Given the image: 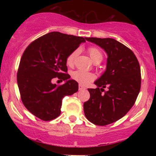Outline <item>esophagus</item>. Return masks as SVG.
<instances>
[{
    "label": "esophagus",
    "mask_w": 156,
    "mask_h": 156,
    "mask_svg": "<svg viewBox=\"0 0 156 156\" xmlns=\"http://www.w3.org/2000/svg\"><path fill=\"white\" fill-rule=\"evenodd\" d=\"M78 89H79V90H83V89H86V88L83 86H82L81 84H79V85H78Z\"/></svg>",
    "instance_id": "1"
}]
</instances>
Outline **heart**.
<instances>
[{
    "label": "heart",
    "instance_id": "b5f03b06",
    "mask_svg": "<svg viewBox=\"0 0 156 156\" xmlns=\"http://www.w3.org/2000/svg\"><path fill=\"white\" fill-rule=\"evenodd\" d=\"M88 53L91 59L93 61V62L94 64L100 63V62H101L103 61V53L98 48L94 47L89 48L88 49ZM78 50H76V51H73L72 53L68 55L67 59H66V64H67V66L71 67V66H73L74 64L75 59H76V56L78 55ZM71 76H72V78L73 80H76L77 82H78L80 84H83V85H86V84L89 83V82L92 81L95 78V76H94V75L93 73L86 72V71L80 70V69L73 72L72 74H71Z\"/></svg>",
    "mask_w": 156,
    "mask_h": 156
}]
</instances>
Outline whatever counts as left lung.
<instances>
[{
    "label": "left lung",
    "instance_id": "obj_1",
    "mask_svg": "<svg viewBox=\"0 0 156 156\" xmlns=\"http://www.w3.org/2000/svg\"><path fill=\"white\" fill-rule=\"evenodd\" d=\"M105 51L106 69L88 89L90 98L83 103L86 117L96 125L119 120L135 103L141 88V69L136 57L126 46L112 38H86ZM107 88L108 90L104 91Z\"/></svg>",
    "mask_w": 156,
    "mask_h": 156
}]
</instances>
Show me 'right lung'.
Returning <instances> with one entry per match:
<instances>
[{"label": "right lung", "instance_id": "right-lung-1", "mask_svg": "<svg viewBox=\"0 0 156 156\" xmlns=\"http://www.w3.org/2000/svg\"><path fill=\"white\" fill-rule=\"evenodd\" d=\"M86 38L58 31L50 32L32 42L25 50L17 72V85L25 107L44 121L61 114L62 99L78 92V83L66 73L69 53L86 42ZM58 77L66 81L58 86L51 83Z\"/></svg>", "mask_w": 156, "mask_h": 156}]
</instances>
